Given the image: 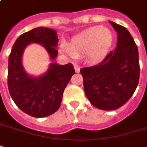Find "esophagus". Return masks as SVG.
Instances as JSON below:
<instances>
[{
  "mask_svg": "<svg viewBox=\"0 0 147 147\" xmlns=\"http://www.w3.org/2000/svg\"><path fill=\"white\" fill-rule=\"evenodd\" d=\"M74 69H75V72L76 73H79L80 72V67L78 66V65H75V67H74Z\"/></svg>",
  "mask_w": 147,
  "mask_h": 147,
  "instance_id": "esophagus-1",
  "label": "esophagus"
}]
</instances>
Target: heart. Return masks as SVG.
<instances>
[{
    "label": "heart",
    "mask_w": 147,
    "mask_h": 147,
    "mask_svg": "<svg viewBox=\"0 0 147 147\" xmlns=\"http://www.w3.org/2000/svg\"><path fill=\"white\" fill-rule=\"evenodd\" d=\"M112 42V34L101 26H94L83 31L71 39L64 51L71 57L88 53L92 60L105 57Z\"/></svg>",
    "instance_id": "heart-1"
}]
</instances>
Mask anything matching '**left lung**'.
I'll use <instances>...</instances> for the list:
<instances>
[{
	"instance_id": "8db88e82",
	"label": "left lung",
	"mask_w": 147,
	"mask_h": 147,
	"mask_svg": "<svg viewBox=\"0 0 147 147\" xmlns=\"http://www.w3.org/2000/svg\"><path fill=\"white\" fill-rule=\"evenodd\" d=\"M117 32L116 48L98 64L80 70L88 99L101 110H115L127 102L135 92L140 67L136 44L125 27L109 22Z\"/></svg>"
}]
</instances>
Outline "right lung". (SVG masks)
I'll return each mask as SVG.
<instances>
[{"mask_svg":"<svg viewBox=\"0 0 147 147\" xmlns=\"http://www.w3.org/2000/svg\"><path fill=\"white\" fill-rule=\"evenodd\" d=\"M57 34L53 29L43 27L23 33L15 41L8 58L7 87L11 97L22 111L36 118L49 116L59 109L64 89L75 70L70 63L66 65L53 63L46 74L32 78L23 69L22 56L28 44L37 42L54 59L58 54Z\"/></svg>","mask_w":147,"mask_h":147,"instance_id":"right-lung-1","label":"right lung"}]
</instances>
